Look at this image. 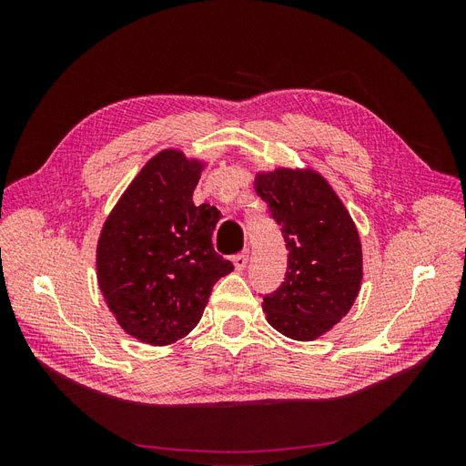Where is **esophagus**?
<instances>
[{
    "mask_svg": "<svg viewBox=\"0 0 466 466\" xmlns=\"http://www.w3.org/2000/svg\"><path fill=\"white\" fill-rule=\"evenodd\" d=\"M231 260L235 264V270H243V268L248 264V250L238 252V255H235Z\"/></svg>",
    "mask_w": 466,
    "mask_h": 466,
    "instance_id": "obj_1",
    "label": "esophagus"
}]
</instances>
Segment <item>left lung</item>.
I'll list each match as a JSON object with an SVG mask.
<instances>
[{
    "mask_svg": "<svg viewBox=\"0 0 466 466\" xmlns=\"http://www.w3.org/2000/svg\"><path fill=\"white\" fill-rule=\"evenodd\" d=\"M255 188L281 225L288 270L264 295L266 320L293 340H315L346 317L361 284V243L354 221L319 173L276 168Z\"/></svg>",
    "mask_w": 466,
    "mask_h": 466,
    "instance_id": "obj_1",
    "label": "left lung"
}]
</instances>
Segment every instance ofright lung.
Returning <instances> with one entry per match:
<instances>
[{"label": "right lung", "mask_w": 466, "mask_h": 466, "mask_svg": "<svg viewBox=\"0 0 466 466\" xmlns=\"http://www.w3.org/2000/svg\"><path fill=\"white\" fill-rule=\"evenodd\" d=\"M202 163L165 149L146 163L106 218L96 245V278L120 327L165 346L200 322L216 281L233 264L214 250L216 223L194 206Z\"/></svg>", "instance_id": "1"}]
</instances>
